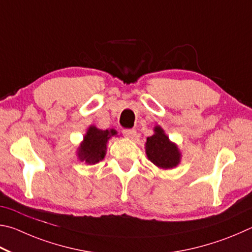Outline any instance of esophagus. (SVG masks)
Wrapping results in <instances>:
<instances>
[{"label":"esophagus","instance_id":"34e87169","mask_svg":"<svg viewBox=\"0 0 252 252\" xmlns=\"http://www.w3.org/2000/svg\"><path fill=\"white\" fill-rule=\"evenodd\" d=\"M123 134L125 135L127 138L134 139L135 136H136V130L135 129H124L123 130Z\"/></svg>","mask_w":252,"mask_h":252}]
</instances>
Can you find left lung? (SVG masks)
Instances as JSON below:
<instances>
[{"instance_id": "1", "label": "left lung", "mask_w": 252, "mask_h": 252, "mask_svg": "<svg viewBox=\"0 0 252 252\" xmlns=\"http://www.w3.org/2000/svg\"><path fill=\"white\" fill-rule=\"evenodd\" d=\"M155 134L147 138L146 155L154 165L161 169H171L180 162V154L177 145L171 143L160 126L154 128Z\"/></svg>"}]
</instances>
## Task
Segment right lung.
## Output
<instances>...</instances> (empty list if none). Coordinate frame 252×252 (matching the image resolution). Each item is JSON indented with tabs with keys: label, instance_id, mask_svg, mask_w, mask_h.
Masks as SVG:
<instances>
[{
	"label": "right lung",
	"instance_id": "obj_1",
	"mask_svg": "<svg viewBox=\"0 0 252 252\" xmlns=\"http://www.w3.org/2000/svg\"><path fill=\"white\" fill-rule=\"evenodd\" d=\"M116 134L115 129L101 130L95 126H91L77 149L78 159L90 165L103 160L106 155L108 139Z\"/></svg>",
	"mask_w": 252,
	"mask_h": 252
}]
</instances>
